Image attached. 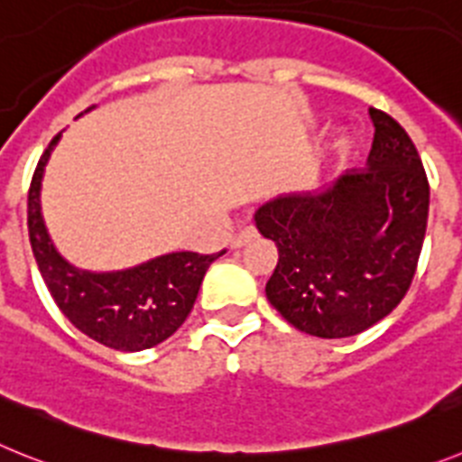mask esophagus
I'll return each instance as SVG.
<instances>
[{
    "instance_id": "esophagus-1",
    "label": "esophagus",
    "mask_w": 462,
    "mask_h": 462,
    "mask_svg": "<svg viewBox=\"0 0 462 462\" xmlns=\"http://www.w3.org/2000/svg\"><path fill=\"white\" fill-rule=\"evenodd\" d=\"M254 239H255L254 227H244V230H239V235H235V239H232V246L242 248L244 244L254 242Z\"/></svg>"
}]
</instances>
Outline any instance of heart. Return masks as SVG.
Masks as SVG:
<instances>
[{"label": "heart", "mask_w": 462, "mask_h": 462, "mask_svg": "<svg viewBox=\"0 0 462 462\" xmlns=\"http://www.w3.org/2000/svg\"><path fill=\"white\" fill-rule=\"evenodd\" d=\"M353 148H356V139H353L348 132H342V134L335 139V151L339 158H346V155H351Z\"/></svg>", "instance_id": "b5f03b06"}]
</instances>
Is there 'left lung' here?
<instances>
[{"label":"left lung","mask_w":462,"mask_h":462,"mask_svg":"<svg viewBox=\"0 0 462 462\" xmlns=\"http://www.w3.org/2000/svg\"><path fill=\"white\" fill-rule=\"evenodd\" d=\"M367 170L264 202L254 220L279 260L264 292L300 332L342 339L386 319L414 279L430 188L398 120L370 109Z\"/></svg>","instance_id":"left-lung-1"}]
</instances>
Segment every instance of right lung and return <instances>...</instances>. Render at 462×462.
Wrapping results in <instances>:
<instances>
[{"label": "right lung", "instance_id": "add662e5", "mask_svg": "<svg viewBox=\"0 0 462 462\" xmlns=\"http://www.w3.org/2000/svg\"><path fill=\"white\" fill-rule=\"evenodd\" d=\"M86 109L83 114L92 111ZM81 114V116H83ZM60 132L32 176L27 227L42 279L71 326L116 351H143L174 335L190 314L208 264L218 255L171 251L111 272L81 270L58 251L42 211V183Z\"/></svg>", "mask_w": 462, "mask_h": 462}]
</instances>
